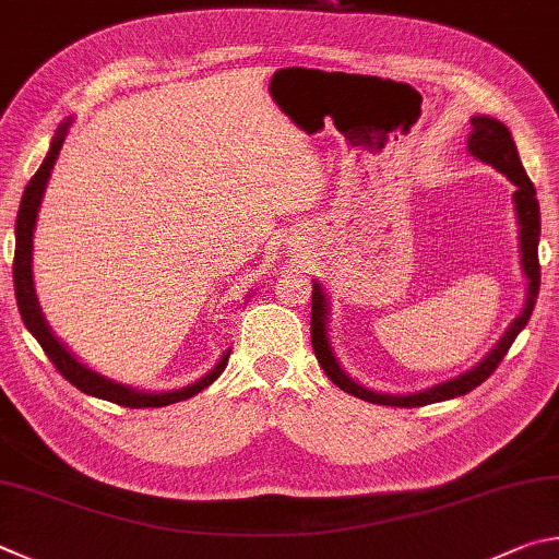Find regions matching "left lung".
I'll return each mask as SVG.
<instances>
[{
	"instance_id": "1",
	"label": "left lung",
	"mask_w": 559,
	"mask_h": 559,
	"mask_svg": "<svg viewBox=\"0 0 559 559\" xmlns=\"http://www.w3.org/2000/svg\"><path fill=\"white\" fill-rule=\"evenodd\" d=\"M466 150L474 159L493 166L496 171H501L508 181L515 186L513 193V211L518 221V258H521V270L525 277V299L523 309L518 314L511 326L503 331V336L496 341V346L464 373H459L442 383L429 385L425 390H415V393H380V390L368 388L346 373V368L341 366L336 356V348L331 344V301L329 292L321 282L314 277L311 282V346L319 358V366L324 368V373L334 380V383L346 390V393L356 395L366 403L376 405H390V407H419V405H432L442 403V400H452L459 395L472 393L484 380L493 373L501 364L508 348L515 341V336L525 329L527 319H531L537 292H540V264H537V242H540V203L535 199V186L527 179V174L518 156V146L513 142L508 127L488 115H474L472 117V134L466 140Z\"/></svg>"
}]
</instances>
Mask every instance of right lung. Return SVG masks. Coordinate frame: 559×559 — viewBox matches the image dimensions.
Segmentation results:
<instances>
[{
    "label": "right lung",
    "instance_id": "1",
    "mask_svg": "<svg viewBox=\"0 0 559 559\" xmlns=\"http://www.w3.org/2000/svg\"><path fill=\"white\" fill-rule=\"evenodd\" d=\"M75 117H68V120L61 122L58 127L51 146H48L46 159L38 166V171L32 176V181L26 183L22 203H19V213H16V228H14V295H16V305H19V314L24 319V326L28 329L41 348L46 350V356L51 358V364L58 368L66 380L81 390L85 395L100 397V400H110V403L124 405V407H164V405H174L181 403V400H189L195 393H201L203 388H209L215 378H218L225 366H228L230 358V348L223 350V356L218 358L209 373L201 376L193 383L183 385V388H174V390H142L134 385H124L120 380H112L103 373H97L87 364H83L71 348H68L61 338H58L41 311V305H38L36 297V285H34V230H36V218H38V209H41L44 193L48 179H51L53 164L61 154V146L66 142V134L71 130ZM252 295V289H250ZM248 295V297H250Z\"/></svg>",
    "mask_w": 559,
    "mask_h": 559
}]
</instances>
